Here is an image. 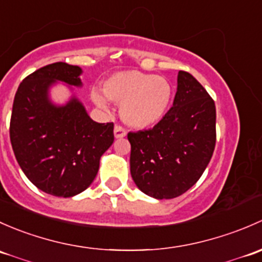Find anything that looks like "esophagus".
Instances as JSON below:
<instances>
[{
	"instance_id": "1",
	"label": "esophagus",
	"mask_w": 262,
	"mask_h": 262,
	"mask_svg": "<svg viewBox=\"0 0 262 262\" xmlns=\"http://www.w3.org/2000/svg\"><path fill=\"white\" fill-rule=\"evenodd\" d=\"M113 132H115L116 139H122V137L126 136V130L122 127V126H120V125L115 126V131H113Z\"/></svg>"
}]
</instances>
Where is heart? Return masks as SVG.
Instances as JSON below:
<instances>
[{"instance_id":"b5f03b06","label":"heart","mask_w":262,"mask_h":262,"mask_svg":"<svg viewBox=\"0 0 262 262\" xmlns=\"http://www.w3.org/2000/svg\"><path fill=\"white\" fill-rule=\"evenodd\" d=\"M106 98L121 106V117L127 125L146 128L160 122L169 111L172 87L168 79L159 75L126 71L107 78L103 93L98 90L91 92L92 101L102 108L107 106Z\"/></svg>"}]
</instances>
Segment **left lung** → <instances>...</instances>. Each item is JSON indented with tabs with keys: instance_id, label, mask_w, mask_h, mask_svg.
I'll return each mask as SVG.
<instances>
[{
	"instance_id": "1",
	"label": "left lung",
	"mask_w": 262,
	"mask_h": 262,
	"mask_svg": "<svg viewBox=\"0 0 262 262\" xmlns=\"http://www.w3.org/2000/svg\"><path fill=\"white\" fill-rule=\"evenodd\" d=\"M127 139L137 188L156 199L182 195L198 182L214 151V101L193 75L180 71L163 120L150 130L128 132Z\"/></svg>"
}]
</instances>
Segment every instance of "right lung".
<instances>
[{"mask_svg":"<svg viewBox=\"0 0 262 262\" xmlns=\"http://www.w3.org/2000/svg\"><path fill=\"white\" fill-rule=\"evenodd\" d=\"M82 69L58 61L37 69L18 85L10 139L18 165L35 187L55 196L77 195L96 178L99 160L113 144V123H98L77 97L64 106L49 99L56 82L80 87Z\"/></svg>","mask_w":262,"mask_h":262,"instance_id":"add662e5","label":"right lung"}]
</instances>
